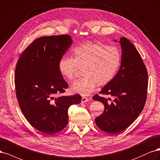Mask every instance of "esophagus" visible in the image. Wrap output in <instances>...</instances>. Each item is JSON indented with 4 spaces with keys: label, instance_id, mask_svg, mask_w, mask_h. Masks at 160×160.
Instances as JSON below:
<instances>
[{
    "label": "esophagus",
    "instance_id": "34e87169",
    "mask_svg": "<svg viewBox=\"0 0 160 160\" xmlns=\"http://www.w3.org/2000/svg\"><path fill=\"white\" fill-rule=\"evenodd\" d=\"M88 100H88V98L83 96V97L82 98L81 102H82V103H86V102H88Z\"/></svg>",
    "mask_w": 160,
    "mask_h": 160
}]
</instances>
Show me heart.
Returning a JSON list of instances; mask_svg holds the SVG:
<instances>
[{
    "label": "heart",
    "instance_id": "obj_1",
    "mask_svg": "<svg viewBox=\"0 0 160 160\" xmlns=\"http://www.w3.org/2000/svg\"><path fill=\"white\" fill-rule=\"evenodd\" d=\"M72 56H63L58 62L60 74L68 80H73L82 68L84 77L71 85V91L82 96L94 92L98 84L104 86L114 79L121 64L122 56L116 46L102 42H86L73 48Z\"/></svg>",
    "mask_w": 160,
    "mask_h": 160
}]
</instances>
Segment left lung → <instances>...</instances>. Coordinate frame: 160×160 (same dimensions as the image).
Wrapping results in <instances>:
<instances>
[{
    "label": "left lung",
    "instance_id": "1",
    "mask_svg": "<svg viewBox=\"0 0 160 160\" xmlns=\"http://www.w3.org/2000/svg\"><path fill=\"white\" fill-rule=\"evenodd\" d=\"M119 42L122 54L120 69L99 92L110 95L114 100L108 103L107 98L98 94L92 98L105 107L103 114L96 118V125L111 134L125 130L140 114L146 101L148 84L146 67L135 46L125 37H122Z\"/></svg>",
    "mask_w": 160,
    "mask_h": 160
}]
</instances>
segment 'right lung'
I'll list each match as a JSON object with an SVG mask.
<instances>
[{"label": "right lung", "instance_id": "right-lung-1", "mask_svg": "<svg viewBox=\"0 0 160 160\" xmlns=\"http://www.w3.org/2000/svg\"><path fill=\"white\" fill-rule=\"evenodd\" d=\"M72 43L67 34L40 37L20 55L15 68L14 84L20 110L28 122L44 134L60 132L68 124V110L82 97L54 98L68 84L58 70V62Z\"/></svg>", "mask_w": 160, "mask_h": 160}]
</instances>
